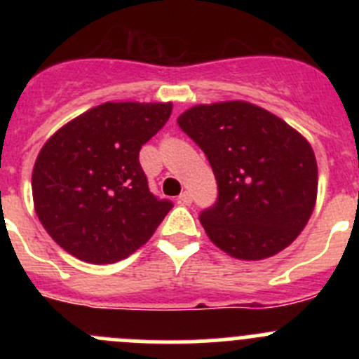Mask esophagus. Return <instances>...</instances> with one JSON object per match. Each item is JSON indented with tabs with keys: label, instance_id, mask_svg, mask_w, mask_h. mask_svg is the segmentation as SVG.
Listing matches in <instances>:
<instances>
[{
	"label": "esophagus",
	"instance_id": "34e87169",
	"mask_svg": "<svg viewBox=\"0 0 359 359\" xmlns=\"http://www.w3.org/2000/svg\"><path fill=\"white\" fill-rule=\"evenodd\" d=\"M191 201H193V194H191L189 191H184V193H180L179 203H182V205H191Z\"/></svg>",
	"mask_w": 359,
	"mask_h": 359
}]
</instances>
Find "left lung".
<instances>
[{
    "mask_svg": "<svg viewBox=\"0 0 359 359\" xmlns=\"http://www.w3.org/2000/svg\"><path fill=\"white\" fill-rule=\"evenodd\" d=\"M177 123L217 179V201L200 213L210 240L243 260L287 248L316 203L318 166L309 142L278 116L241 100L194 106Z\"/></svg>",
    "mask_w": 359,
    "mask_h": 359,
    "instance_id": "left-lung-1",
    "label": "left lung"
}]
</instances>
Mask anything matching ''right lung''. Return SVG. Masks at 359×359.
<instances>
[{"label":"right lung","instance_id":"obj_1","mask_svg":"<svg viewBox=\"0 0 359 359\" xmlns=\"http://www.w3.org/2000/svg\"><path fill=\"white\" fill-rule=\"evenodd\" d=\"M170 114V102H106L46 140L32 198L57 245L85 262L112 264L153 236L173 205L149 191L139 153Z\"/></svg>","mask_w":359,"mask_h":359}]
</instances>
